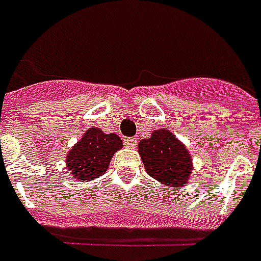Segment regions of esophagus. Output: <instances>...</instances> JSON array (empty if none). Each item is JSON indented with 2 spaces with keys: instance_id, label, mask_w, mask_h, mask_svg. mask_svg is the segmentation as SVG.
Segmentation results:
<instances>
[{
  "instance_id": "1",
  "label": "esophagus",
  "mask_w": 261,
  "mask_h": 261,
  "mask_svg": "<svg viewBox=\"0 0 261 261\" xmlns=\"http://www.w3.org/2000/svg\"><path fill=\"white\" fill-rule=\"evenodd\" d=\"M124 145L128 147V148H136V147H137V140L133 137L124 138Z\"/></svg>"
}]
</instances>
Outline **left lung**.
Returning <instances> with one entry per match:
<instances>
[{"label": "left lung", "instance_id": "8db88e82", "mask_svg": "<svg viewBox=\"0 0 261 261\" xmlns=\"http://www.w3.org/2000/svg\"><path fill=\"white\" fill-rule=\"evenodd\" d=\"M138 153L148 175L163 184L180 187L190 177V154L168 130L154 131L151 137L141 140Z\"/></svg>", "mask_w": 261, "mask_h": 261}]
</instances>
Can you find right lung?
Wrapping results in <instances>:
<instances>
[{
	"mask_svg": "<svg viewBox=\"0 0 261 261\" xmlns=\"http://www.w3.org/2000/svg\"><path fill=\"white\" fill-rule=\"evenodd\" d=\"M121 145V138L114 133L106 134L98 128H90L71 148L67 155V167L80 181L97 178L107 171L110 160Z\"/></svg>",
	"mask_w": 261,
	"mask_h": 261,
	"instance_id": "obj_1",
	"label": "right lung"
}]
</instances>
